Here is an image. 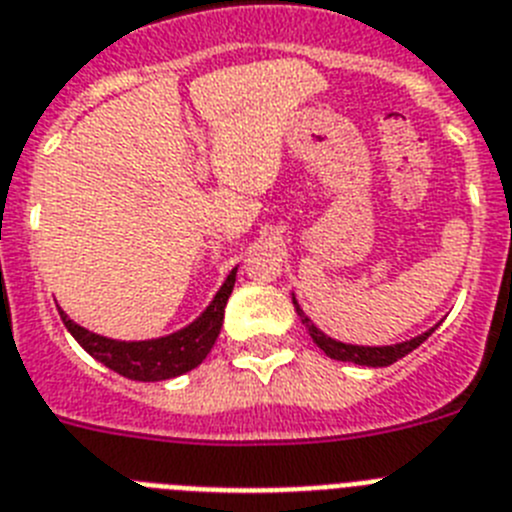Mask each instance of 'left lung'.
<instances>
[{
  "label": "left lung",
  "instance_id": "left-lung-1",
  "mask_svg": "<svg viewBox=\"0 0 512 512\" xmlns=\"http://www.w3.org/2000/svg\"><path fill=\"white\" fill-rule=\"evenodd\" d=\"M293 306H296V311H299L301 322L306 324V330H309L311 340L317 342V348L324 350V355H330V358H335V361L358 363V366H371V368L391 366L394 361H399V358H404L407 353H412L417 345H422V342L433 335L435 327H438V324H435V327H430L428 332H422V335L412 337V340L397 342V345H350V342L332 340V337L324 335L317 324L311 322L304 311H301V306L296 304V299H293Z\"/></svg>",
  "mask_w": 512,
  "mask_h": 512
}]
</instances>
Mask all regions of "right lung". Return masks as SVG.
Returning <instances> with one entry per match:
<instances>
[{"label":"right lung","instance_id":"1","mask_svg":"<svg viewBox=\"0 0 512 512\" xmlns=\"http://www.w3.org/2000/svg\"><path fill=\"white\" fill-rule=\"evenodd\" d=\"M234 281H237V268L226 275L224 286L216 291L201 317L190 322L188 327H182L167 337H157V340H110V337L95 335V332L79 327L74 319L66 317L64 309H59V314L71 337L110 371L121 373L131 381L175 379V376H182V373L193 371L195 366H201L203 358L211 353L213 342L221 332V324H224V309L231 291H234Z\"/></svg>","mask_w":512,"mask_h":512}]
</instances>
